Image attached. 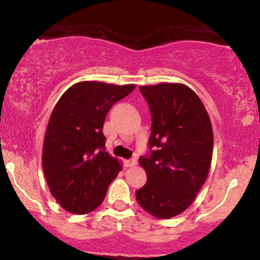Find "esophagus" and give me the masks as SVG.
<instances>
[{
    "label": "esophagus",
    "mask_w": 260,
    "mask_h": 260,
    "mask_svg": "<svg viewBox=\"0 0 260 260\" xmlns=\"http://www.w3.org/2000/svg\"><path fill=\"white\" fill-rule=\"evenodd\" d=\"M124 165H125V167H135L136 165H137V159L136 158L127 159V161H124Z\"/></svg>",
    "instance_id": "1"
}]
</instances>
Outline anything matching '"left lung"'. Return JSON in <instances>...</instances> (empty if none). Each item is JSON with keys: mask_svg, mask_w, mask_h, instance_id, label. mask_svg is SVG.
Masks as SVG:
<instances>
[{"mask_svg": "<svg viewBox=\"0 0 260 260\" xmlns=\"http://www.w3.org/2000/svg\"><path fill=\"white\" fill-rule=\"evenodd\" d=\"M140 90L151 109L152 129L151 154L140 158L147 182L136 199L148 214L170 219L193 203L208 179L211 120L198 94L185 84L141 85Z\"/></svg>", "mask_w": 260, "mask_h": 260, "instance_id": "left-lung-1", "label": "left lung"}]
</instances>
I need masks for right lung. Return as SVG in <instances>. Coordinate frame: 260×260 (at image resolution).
<instances>
[{"instance_id":"add662e5","label":"right lung","mask_w":260,"mask_h":260,"mask_svg":"<svg viewBox=\"0 0 260 260\" xmlns=\"http://www.w3.org/2000/svg\"><path fill=\"white\" fill-rule=\"evenodd\" d=\"M135 88V84L80 81L70 86L52 109L41 159L50 192L64 210H95L109 183L122 171L119 159L106 151L103 124L112 106Z\"/></svg>"}]
</instances>
